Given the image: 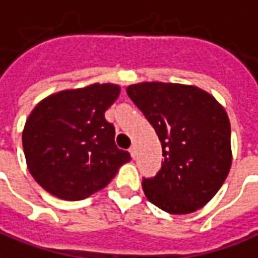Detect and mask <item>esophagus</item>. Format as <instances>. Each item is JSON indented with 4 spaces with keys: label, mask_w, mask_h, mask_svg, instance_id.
<instances>
[{
    "label": "esophagus",
    "mask_w": 258,
    "mask_h": 258,
    "mask_svg": "<svg viewBox=\"0 0 258 258\" xmlns=\"http://www.w3.org/2000/svg\"><path fill=\"white\" fill-rule=\"evenodd\" d=\"M130 154H131V157L135 158V156H137V146L135 145H133L131 148H130Z\"/></svg>",
    "instance_id": "1"
}]
</instances>
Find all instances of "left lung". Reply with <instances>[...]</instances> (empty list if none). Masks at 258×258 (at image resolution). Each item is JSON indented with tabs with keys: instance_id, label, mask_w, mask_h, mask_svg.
Instances as JSON below:
<instances>
[{
	"instance_id": "8db88e82",
	"label": "left lung",
	"mask_w": 258,
	"mask_h": 258,
	"mask_svg": "<svg viewBox=\"0 0 258 258\" xmlns=\"http://www.w3.org/2000/svg\"><path fill=\"white\" fill-rule=\"evenodd\" d=\"M127 94L153 125L164 161L153 177H144L149 201L184 215L202 208L219 191L231 168V125L226 110L194 86L145 82Z\"/></svg>"
}]
</instances>
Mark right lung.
Returning <instances> with one entry per match:
<instances>
[{
	"label": "right lung",
	"mask_w": 258,
	"mask_h": 258,
	"mask_svg": "<svg viewBox=\"0 0 258 258\" xmlns=\"http://www.w3.org/2000/svg\"><path fill=\"white\" fill-rule=\"evenodd\" d=\"M120 87L87 86L49 95L34 108L23 131L28 169L38 184L66 201H79L104 188L130 153L114 144V125L105 110Z\"/></svg>",
	"instance_id": "1"
}]
</instances>
